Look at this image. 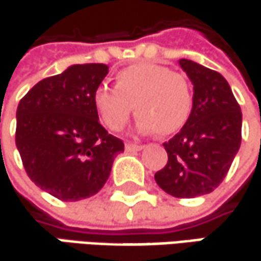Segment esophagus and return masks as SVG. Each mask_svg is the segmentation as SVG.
Masks as SVG:
<instances>
[{
    "mask_svg": "<svg viewBox=\"0 0 261 261\" xmlns=\"http://www.w3.org/2000/svg\"><path fill=\"white\" fill-rule=\"evenodd\" d=\"M140 149H143V145H137V143H131V142L125 143V151L127 152H137Z\"/></svg>",
    "mask_w": 261,
    "mask_h": 261,
    "instance_id": "obj_1",
    "label": "esophagus"
}]
</instances>
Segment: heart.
<instances>
[{
    "label": "heart",
    "instance_id": "1",
    "mask_svg": "<svg viewBox=\"0 0 261 261\" xmlns=\"http://www.w3.org/2000/svg\"><path fill=\"white\" fill-rule=\"evenodd\" d=\"M94 106L109 130L121 131L134 106L137 128L172 136L188 122L193 110V89L188 79L166 65L134 64L115 76V89L100 86L94 92Z\"/></svg>",
    "mask_w": 261,
    "mask_h": 261
}]
</instances>
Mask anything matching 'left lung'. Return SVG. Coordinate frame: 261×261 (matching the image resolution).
<instances>
[{
  "mask_svg": "<svg viewBox=\"0 0 261 261\" xmlns=\"http://www.w3.org/2000/svg\"><path fill=\"white\" fill-rule=\"evenodd\" d=\"M179 65L194 85L193 110L184 128L163 143L169 161L155 182L173 197L193 199L212 193L225 178L241 146L242 112L218 71L190 60Z\"/></svg>",
  "mask_w": 261,
  "mask_h": 261,
  "instance_id": "left-lung-1",
  "label": "left lung"
}]
</instances>
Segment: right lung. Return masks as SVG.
I'll return each mask as SVG.
<instances>
[{
    "label": "right lung",
    "instance_id": "add662e5",
    "mask_svg": "<svg viewBox=\"0 0 261 261\" xmlns=\"http://www.w3.org/2000/svg\"><path fill=\"white\" fill-rule=\"evenodd\" d=\"M106 64H76L33 86L16 112V146L30 179L62 201L97 194L124 142L98 121L94 92Z\"/></svg>",
    "mask_w": 261,
    "mask_h": 261
}]
</instances>
